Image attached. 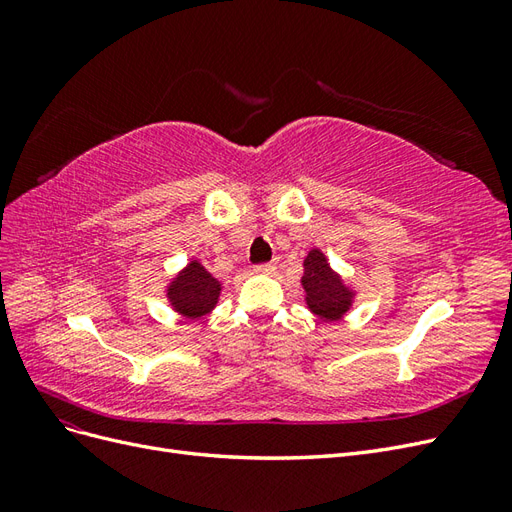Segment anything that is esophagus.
<instances>
[{
  "instance_id": "esophagus-1",
  "label": "esophagus",
  "mask_w": 512,
  "mask_h": 512,
  "mask_svg": "<svg viewBox=\"0 0 512 512\" xmlns=\"http://www.w3.org/2000/svg\"><path fill=\"white\" fill-rule=\"evenodd\" d=\"M258 273H267V275H273L277 271V262L271 260V262H262V265L256 267Z\"/></svg>"
}]
</instances>
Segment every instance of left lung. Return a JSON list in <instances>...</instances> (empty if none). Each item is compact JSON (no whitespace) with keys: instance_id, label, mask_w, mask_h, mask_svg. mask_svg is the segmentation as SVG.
I'll list each match as a JSON object with an SVG mask.
<instances>
[{"instance_id":"left-lung-1","label":"left lung","mask_w":512,"mask_h":512,"mask_svg":"<svg viewBox=\"0 0 512 512\" xmlns=\"http://www.w3.org/2000/svg\"><path fill=\"white\" fill-rule=\"evenodd\" d=\"M303 269L301 284L307 307L324 320L342 318L352 305V290L331 269L327 256L320 250H312L303 262Z\"/></svg>"}]
</instances>
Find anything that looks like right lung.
Listing matches in <instances>:
<instances>
[{
    "instance_id": "right-lung-1",
    "label": "right lung",
    "mask_w": 512,
    "mask_h": 512,
    "mask_svg": "<svg viewBox=\"0 0 512 512\" xmlns=\"http://www.w3.org/2000/svg\"><path fill=\"white\" fill-rule=\"evenodd\" d=\"M222 284L200 265L198 260H192L173 282H170L166 294L173 309L185 318L196 320L209 314L218 305Z\"/></svg>"
}]
</instances>
